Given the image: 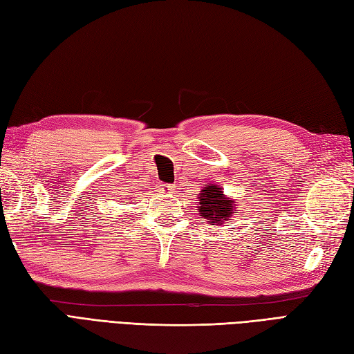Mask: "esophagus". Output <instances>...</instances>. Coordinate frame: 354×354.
Wrapping results in <instances>:
<instances>
[{"instance_id": "34e87169", "label": "esophagus", "mask_w": 354, "mask_h": 354, "mask_svg": "<svg viewBox=\"0 0 354 354\" xmlns=\"http://www.w3.org/2000/svg\"><path fill=\"white\" fill-rule=\"evenodd\" d=\"M159 192L163 195H171L172 192H174V187H172L171 185H159Z\"/></svg>"}]
</instances>
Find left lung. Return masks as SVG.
<instances>
[{
    "label": "left lung",
    "instance_id": "obj_1",
    "mask_svg": "<svg viewBox=\"0 0 354 354\" xmlns=\"http://www.w3.org/2000/svg\"><path fill=\"white\" fill-rule=\"evenodd\" d=\"M198 210L205 219L212 222H222L230 219L234 214V203L223 195L222 187L219 186H207L205 191L198 198ZM214 225V223H213Z\"/></svg>",
    "mask_w": 354,
    "mask_h": 354
}]
</instances>
